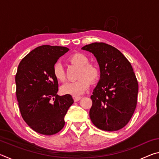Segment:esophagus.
I'll return each mask as SVG.
<instances>
[{"label":"esophagus","instance_id":"obj_1","mask_svg":"<svg viewBox=\"0 0 159 159\" xmlns=\"http://www.w3.org/2000/svg\"><path fill=\"white\" fill-rule=\"evenodd\" d=\"M73 98H74V101L75 102H78V101H79L80 99H81L82 98L80 96H73Z\"/></svg>","mask_w":159,"mask_h":159}]
</instances>
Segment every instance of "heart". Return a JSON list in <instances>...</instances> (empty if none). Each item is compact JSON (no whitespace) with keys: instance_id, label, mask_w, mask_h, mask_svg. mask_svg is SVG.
Wrapping results in <instances>:
<instances>
[{"instance_id":"heart-1","label":"heart","mask_w":159,"mask_h":159,"mask_svg":"<svg viewBox=\"0 0 159 159\" xmlns=\"http://www.w3.org/2000/svg\"><path fill=\"white\" fill-rule=\"evenodd\" d=\"M70 60L80 66L79 80L66 83L61 86V92L74 96H79L84 93L90 87V82H95L99 77L98 66L89 62V58L83 53H75L71 56ZM53 74L56 79L64 82L66 79L62 64L57 62L53 66Z\"/></svg>"}]
</instances>
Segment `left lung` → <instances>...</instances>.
<instances>
[{
  "mask_svg": "<svg viewBox=\"0 0 159 159\" xmlns=\"http://www.w3.org/2000/svg\"><path fill=\"white\" fill-rule=\"evenodd\" d=\"M81 49L93 54L100 69V79L90 97L91 121L102 130H120L137 106L138 83L131 64L118 49L104 43H93Z\"/></svg>",
  "mask_w": 159,
  "mask_h": 159,
  "instance_id": "obj_1",
  "label": "left lung"
}]
</instances>
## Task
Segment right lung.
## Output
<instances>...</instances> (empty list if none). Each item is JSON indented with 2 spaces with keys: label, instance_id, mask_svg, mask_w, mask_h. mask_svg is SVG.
<instances>
[{
  "label": "right lung",
  "instance_id": "1",
  "mask_svg": "<svg viewBox=\"0 0 159 159\" xmlns=\"http://www.w3.org/2000/svg\"><path fill=\"white\" fill-rule=\"evenodd\" d=\"M69 50L41 45L31 51L18 66L15 83L19 107L26 124L36 133L52 135L60 132L74 103L71 95H57L58 81L53 74L54 65Z\"/></svg>",
  "mask_w": 159,
  "mask_h": 159
}]
</instances>
